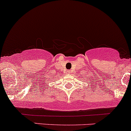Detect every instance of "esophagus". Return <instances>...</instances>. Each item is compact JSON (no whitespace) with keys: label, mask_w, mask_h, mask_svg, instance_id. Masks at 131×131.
<instances>
[{"label":"esophagus","mask_w":131,"mask_h":131,"mask_svg":"<svg viewBox=\"0 0 131 131\" xmlns=\"http://www.w3.org/2000/svg\"><path fill=\"white\" fill-rule=\"evenodd\" d=\"M72 72V70H69V71H68V73H71Z\"/></svg>","instance_id":"esophagus-1"}]
</instances>
